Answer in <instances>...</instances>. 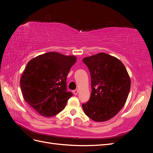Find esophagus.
<instances>
[{
    "label": "esophagus",
    "mask_w": 153,
    "mask_h": 153,
    "mask_svg": "<svg viewBox=\"0 0 153 153\" xmlns=\"http://www.w3.org/2000/svg\"><path fill=\"white\" fill-rule=\"evenodd\" d=\"M72 92H73V93L75 94V95H77L78 94V90H77V89L74 90Z\"/></svg>",
    "instance_id": "esophagus-1"
}]
</instances>
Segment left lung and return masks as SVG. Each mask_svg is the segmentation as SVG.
<instances>
[{"mask_svg": "<svg viewBox=\"0 0 153 153\" xmlns=\"http://www.w3.org/2000/svg\"><path fill=\"white\" fill-rule=\"evenodd\" d=\"M91 74L90 100L82 104L85 115L96 122H104L115 117L125 105L131 81L123 63L105 53L83 59Z\"/></svg>", "mask_w": 153, "mask_h": 153, "instance_id": "left-lung-1", "label": "left lung"}]
</instances>
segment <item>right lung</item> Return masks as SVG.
Masks as SVG:
<instances>
[{
  "label": "right lung",
  "instance_id": "1",
  "mask_svg": "<svg viewBox=\"0 0 153 153\" xmlns=\"http://www.w3.org/2000/svg\"><path fill=\"white\" fill-rule=\"evenodd\" d=\"M76 60L74 55L56 52L31 59L20 79L25 101L42 116L50 117L62 111L73 96L66 91V77Z\"/></svg>",
  "mask_w": 153,
  "mask_h": 153
}]
</instances>
